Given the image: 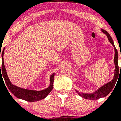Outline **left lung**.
<instances>
[{"mask_svg": "<svg viewBox=\"0 0 121 121\" xmlns=\"http://www.w3.org/2000/svg\"><path fill=\"white\" fill-rule=\"evenodd\" d=\"M103 32L104 34L106 35L107 37H108V39H109V41L111 43V44H112L113 46L114 47V50H115V56H114V62L115 64V72H114V78L113 80H112L110 82H108V84H105V85L102 86V87H101L98 91L94 93L91 94H85V93H80L78 91H77L79 95L80 96L83 97V98H85V99H99L100 98L102 97L106 96L107 95H108L110 93L111 91H112V89H113L114 86L116 85V83L117 81L118 78L119 76V67H118V52L117 50L115 47L114 44V42L112 40V37L110 36V35L109 34V33L108 32L106 31L105 30H101Z\"/></svg>", "mask_w": 121, "mask_h": 121, "instance_id": "obj_1", "label": "left lung"}]
</instances>
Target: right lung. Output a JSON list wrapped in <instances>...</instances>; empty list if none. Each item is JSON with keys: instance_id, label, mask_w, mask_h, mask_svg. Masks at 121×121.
I'll use <instances>...</instances> for the list:
<instances>
[{"instance_id": "add662e5", "label": "right lung", "mask_w": 121, "mask_h": 121, "mask_svg": "<svg viewBox=\"0 0 121 121\" xmlns=\"http://www.w3.org/2000/svg\"><path fill=\"white\" fill-rule=\"evenodd\" d=\"M4 52V48L3 50L2 53V68L0 69V76L3 77L4 80L5 82V84L7 86L8 89L12 93L15 97L18 98L24 99L25 101H28V102H35V101H37L41 100V99H44L45 98L48 94L52 91L53 89V81H54V76L55 73L52 74L50 77V86L46 89H44L43 91H32V90L25 89L21 88V87H17L16 86L13 85L11 84L9 78H8L6 70H5L4 64L3 60V55ZM3 77H2V76ZM4 82V81H3ZM9 92V91H8Z\"/></svg>"}]
</instances>
